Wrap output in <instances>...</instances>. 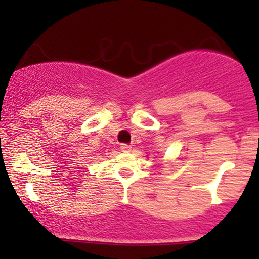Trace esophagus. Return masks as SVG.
Instances as JSON below:
<instances>
[{
  "mask_svg": "<svg viewBox=\"0 0 259 259\" xmlns=\"http://www.w3.org/2000/svg\"><path fill=\"white\" fill-rule=\"evenodd\" d=\"M120 150L123 151V152H129V151H132V146L127 144H121L120 145Z\"/></svg>",
  "mask_w": 259,
  "mask_h": 259,
  "instance_id": "1",
  "label": "esophagus"
}]
</instances>
